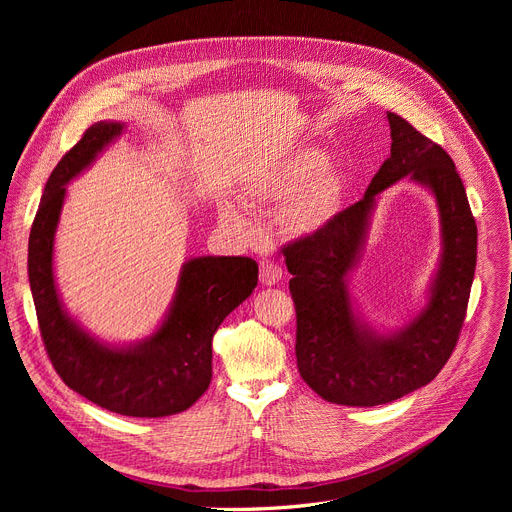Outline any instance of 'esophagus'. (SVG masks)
Wrapping results in <instances>:
<instances>
[{
  "instance_id": "1",
  "label": "esophagus",
  "mask_w": 512,
  "mask_h": 512,
  "mask_svg": "<svg viewBox=\"0 0 512 512\" xmlns=\"http://www.w3.org/2000/svg\"><path fill=\"white\" fill-rule=\"evenodd\" d=\"M282 280V267L274 261H261L259 263V282L263 286H276Z\"/></svg>"
}]
</instances>
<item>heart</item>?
<instances>
[{"mask_svg": "<svg viewBox=\"0 0 512 512\" xmlns=\"http://www.w3.org/2000/svg\"><path fill=\"white\" fill-rule=\"evenodd\" d=\"M328 159L317 149H299L245 182V195L255 205L284 207L282 226L290 236L307 238L324 232L338 215L342 184L328 174ZM222 220L236 230L251 226L249 213L222 205Z\"/></svg>", "mask_w": 512, "mask_h": 512, "instance_id": "heart-1", "label": "heart"}]
</instances>
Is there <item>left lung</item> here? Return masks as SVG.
I'll list each match as a JSON object with an SVG mask.
<instances>
[{
  "label": "left lung",
  "mask_w": 512,
  "mask_h": 512,
  "mask_svg": "<svg viewBox=\"0 0 512 512\" xmlns=\"http://www.w3.org/2000/svg\"><path fill=\"white\" fill-rule=\"evenodd\" d=\"M390 155L363 199L340 211L315 236L286 247L297 305V367L328 402L378 407L432 382L452 355L465 321L477 261V228L450 155L386 112ZM409 177L435 197L441 257L420 311L407 325L380 331L364 319L350 278L358 266L372 211L386 187Z\"/></svg>",
  "instance_id": "obj_1"
}]
</instances>
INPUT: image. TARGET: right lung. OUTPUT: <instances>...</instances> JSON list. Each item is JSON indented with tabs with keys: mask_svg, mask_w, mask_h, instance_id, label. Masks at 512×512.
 Returning <instances> with one entry per match:
<instances>
[{
	"mask_svg": "<svg viewBox=\"0 0 512 512\" xmlns=\"http://www.w3.org/2000/svg\"><path fill=\"white\" fill-rule=\"evenodd\" d=\"M126 122L93 124L51 172L29 238V282L47 355L68 388L97 407L128 417L186 411L211 382V340L247 301L259 267L249 257H191L157 328L134 342H107L66 309L53 270V247L66 186L126 132Z\"/></svg>",
	"mask_w": 512,
	"mask_h": 512,
	"instance_id": "right-lung-1",
	"label": "right lung"
}]
</instances>
